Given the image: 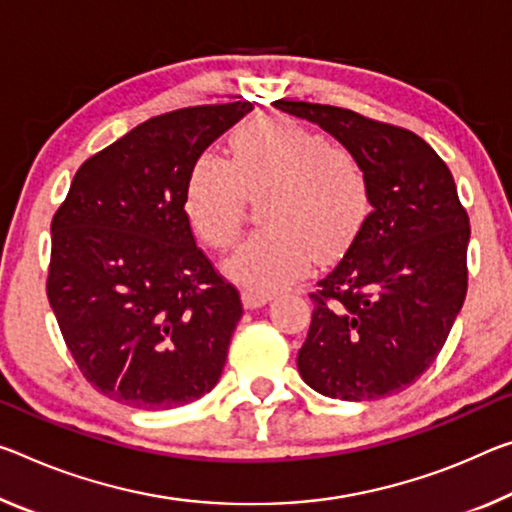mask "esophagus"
<instances>
[{
    "mask_svg": "<svg viewBox=\"0 0 512 512\" xmlns=\"http://www.w3.org/2000/svg\"><path fill=\"white\" fill-rule=\"evenodd\" d=\"M241 300H243V305L248 307V310H255V307H262V305H266L271 300V294H259V291H250V289H246L241 294Z\"/></svg>",
    "mask_w": 512,
    "mask_h": 512,
    "instance_id": "obj_1",
    "label": "esophagus"
}]
</instances>
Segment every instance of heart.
<instances>
[{"mask_svg": "<svg viewBox=\"0 0 512 512\" xmlns=\"http://www.w3.org/2000/svg\"><path fill=\"white\" fill-rule=\"evenodd\" d=\"M264 196L266 230L227 264L234 280L259 294L289 287L314 259L342 255L369 214L358 157L287 116L257 118L234 132L230 161L202 152L186 177L184 212L202 243L227 250L241 232L246 200Z\"/></svg>", "mask_w": 512, "mask_h": 512, "instance_id": "1", "label": "heart"}]
</instances>
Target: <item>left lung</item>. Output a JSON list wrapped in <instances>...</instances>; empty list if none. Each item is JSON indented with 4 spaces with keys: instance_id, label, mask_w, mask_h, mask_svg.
<instances>
[{
    "instance_id": "left-lung-1",
    "label": "left lung",
    "mask_w": 512,
    "mask_h": 512,
    "mask_svg": "<svg viewBox=\"0 0 512 512\" xmlns=\"http://www.w3.org/2000/svg\"><path fill=\"white\" fill-rule=\"evenodd\" d=\"M273 104L335 136L369 180L367 221L310 294L300 376L342 401L401 392L435 362L465 303L469 216L451 170L403 127L330 104Z\"/></svg>"
}]
</instances>
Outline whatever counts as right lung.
<instances>
[{"instance_id":"1","label":"right lung","mask_w":512,"mask_h":512,"mask_svg":"<svg viewBox=\"0 0 512 512\" xmlns=\"http://www.w3.org/2000/svg\"><path fill=\"white\" fill-rule=\"evenodd\" d=\"M250 111L145 120L86 159L56 209L47 298L79 371L113 401L180 408L221 378L243 307L196 246L184 189L193 161Z\"/></svg>"}]
</instances>
